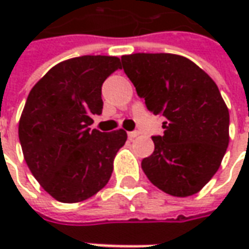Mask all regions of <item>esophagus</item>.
Wrapping results in <instances>:
<instances>
[{"label": "esophagus", "mask_w": 249, "mask_h": 249, "mask_svg": "<svg viewBox=\"0 0 249 249\" xmlns=\"http://www.w3.org/2000/svg\"><path fill=\"white\" fill-rule=\"evenodd\" d=\"M139 135H140V133H139L137 130H135V132H129V133H128V137L132 140V139H136Z\"/></svg>", "instance_id": "obj_1"}]
</instances>
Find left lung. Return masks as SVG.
Instances as JSON below:
<instances>
[{
  "mask_svg": "<svg viewBox=\"0 0 249 249\" xmlns=\"http://www.w3.org/2000/svg\"><path fill=\"white\" fill-rule=\"evenodd\" d=\"M125 74L153 114H162L164 135L141 162L153 185L187 197L217 172L230 142V112L217 85L187 57L135 53L121 57Z\"/></svg>",
  "mask_w": 249,
  "mask_h": 249,
  "instance_id": "8db88e82",
  "label": "left lung"
}]
</instances>
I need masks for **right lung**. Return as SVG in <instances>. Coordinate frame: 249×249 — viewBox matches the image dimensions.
Returning <instances> with one entry per match:
<instances>
[{
	"label": "right lung",
	"instance_id": "add662e5",
	"mask_svg": "<svg viewBox=\"0 0 249 249\" xmlns=\"http://www.w3.org/2000/svg\"><path fill=\"white\" fill-rule=\"evenodd\" d=\"M120 68L119 57H74L53 66L30 90L19 142L32 175L57 201H84L112 176L126 132L103 133L89 125L103 112V82Z\"/></svg>",
	"mask_w": 249,
	"mask_h": 249
}]
</instances>
